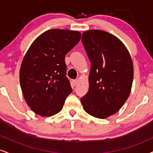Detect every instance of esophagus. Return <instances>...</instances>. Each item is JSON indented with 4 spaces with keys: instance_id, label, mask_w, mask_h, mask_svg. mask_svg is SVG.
I'll list each match as a JSON object with an SVG mask.
<instances>
[{
    "instance_id": "esophagus-1",
    "label": "esophagus",
    "mask_w": 153,
    "mask_h": 153,
    "mask_svg": "<svg viewBox=\"0 0 153 153\" xmlns=\"http://www.w3.org/2000/svg\"><path fill=\"white\" fill-rule=\"evenodd\" d=\"M78 83V80H73V85H74V86H75V85H76Z\"/></svg>"
}]
</instances>
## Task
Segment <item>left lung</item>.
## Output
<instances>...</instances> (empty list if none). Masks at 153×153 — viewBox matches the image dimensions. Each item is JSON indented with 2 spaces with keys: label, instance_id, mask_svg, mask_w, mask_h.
Here are the masks:
<instances>
[{
  "label": "left lung",
  "instance_id": "obj_1",
  "mask_svg": "<svg viewBox=\"0 0 153 153\" xmlns=\"http://www.w3.org/2000/svg\"><path fill=\"white\" fill-rule=\"evenodd\" d=\"M82 42L91 62L89 90L80 99L84 110L99 119L114 114L130 94L134 68L129 51L106 31H84Z\"/></svg>",
  "mask_w": 153,
  "mask_h": 153
}]
</instances>
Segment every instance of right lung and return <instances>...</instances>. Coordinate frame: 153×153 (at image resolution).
<instances>
[{
    "label": "right lung",
    "mask_w": 153,
    "mask_h": 153,
    "mask_svg": "<svg viewBox=\"0 0 153 153\" xmlns=\"http://www.w3.org/2000/svg\"><path fill=\"white\" fill-rule=\"evenodd\" d=\"M80 36L78 31L50 29L33 42L24 55L19 72L21 88L36 114L51 117L62 110L73 91L66 77L65 57Z\"/></svg>",
    "instance_id": "right-lung-1"
}]
</instances>
